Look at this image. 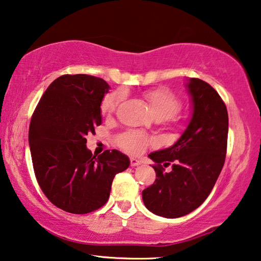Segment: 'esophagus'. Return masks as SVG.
Instances as JSON below:
<instances>
[{
  "label": "esophagus",
  "mask_w": 261,
  "mask_h": 261,
  "mask_svg": "<svg viewBox=\"0 0 261 261\" xmlns=\"http://www.w3.org/2000/svg\"><path fill=\"white\" fill-rule=\"evenodd\" d=\"M141 164H142V162H141L140 159L134 158V157L130 158V166H132V167H136V166L141 165Z\"/></svg>",
  "instance_id": "34e87169"
}]
</instances>
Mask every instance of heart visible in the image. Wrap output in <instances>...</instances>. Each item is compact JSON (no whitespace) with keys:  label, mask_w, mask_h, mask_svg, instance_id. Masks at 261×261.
Masks as SVG:
<instances>
[{"label":"heart","mask_w":261,"mask_h":261,"mask_svg":"<svg viewBox=\"0 0 261 261\" xmlns=\"http://www.w3.org/2000/svg\"><path fill=\"white\" fill-rule=\"evenodd\" d=\"M144 96L150 105V109H151L152 116L158 120H167L179 112L181 108L180 99L167 89L158 88L150 90L145 93ZM121 100L122 94L120 91H113V93L105 95L102 100V105H100L103 114L111 116ZM150 140L148 136L138 130H128L119 138L120 147L130 153H141L147 149Z\"/></svg>","instance_id":"heart-1"}]
</instances>
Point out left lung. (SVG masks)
I'll use <instances>...</instances> for the list:
<instances>
[{
    "label": "left lung",
    "instance_id": "8db88e82",
    "mask_svg": "<svg viewBox=\"0 0 261 261\" xmlns=\"http://www.w3.org/2000/svg\"><path fill=\"white\" fill-rule=\"evenodd\" d=\"M191 117L186 129L170 148L151 152L149 158L157 179L142 191L149 211L164 218H180L203 204L225 164L228 113L216 89L196 77L187 79ZM172 163V171L162 166Z\"/></svg>",
    "mask_w": 261,
    "mask_h": 261
}]
</instances>
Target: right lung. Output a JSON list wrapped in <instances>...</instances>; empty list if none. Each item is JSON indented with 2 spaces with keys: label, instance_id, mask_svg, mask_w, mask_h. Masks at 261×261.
I'll list each match as a JSON object with an SVG mask.
<instances>
[{
  "label": "right lung",
  "instance_id": "obj_1",
  "mask_svg": "<svg viewBox=\"0 0 261 261\" xmlns=\"http://www.w3.org/2000/svg\"><path fill=\"white\" fill-rule=\"evenodd\" d=\"M109 89L93 75H62L44 91L32 117L29 143L36 180L50 202L66 212L102 207L114 176L130 164L118 150L96 158L86 147V136L102 123L100 105Z\"/></svg>",
  "mask_w": 261,
  "mask_h": 261
}]
</instances>
